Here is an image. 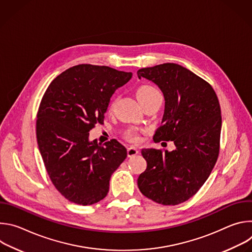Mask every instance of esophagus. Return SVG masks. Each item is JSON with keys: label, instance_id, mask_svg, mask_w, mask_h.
I'll use <instances>...</instances> for the list:
<instances>
[{"label": "esophagus", "instance_id": "obj_1", "mask_svg": "<svg viewBox=\"0 0 252 252\" xmlns=\"http://www.w3.org/2000/svg\"><path fill=\"white\" fill-rule=\"evenodd\" d=\"M138 154V150L134 147H130L127 149V157L128 158H132L134 156H136Z\"/></svg>", "mask_w": 252, "mask_h": 252}]
</instances>
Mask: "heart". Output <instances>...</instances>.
Listing matches in <instances>:
<instances>
[{
    "mask_svg": "<svg viewBox=\"0 0 252 252\" xmlns=\"http://www.w3.org/2000/svg\"><path fill=\"white\" fill-rule=\"evenodd\" d=\"M158 94V92L155 88H153V87H151V86H141V87H139V88L137 89V91H136V96H137V98H138V100H139L140 102H142V101H145V100H147V99L153 97V96H154L155 94ZM113 106H114V102L111 103V109H112ZM126 136H127V138L130 139V140H136V139H137V134H136L134 131H129V132H127Z\"/></svg>",
    "mask_w": 252,
    "mask_h": 252,
    "instance_id": "1",
    "label": "heart"
}]
</instances>
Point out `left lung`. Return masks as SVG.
<instances>
[{"instance_id":"left-lung-1","label":"left lung","mask_w":252,"mask_h":252,"mask_svg":"<svg viewBox=\"0 0 252 252\" xmlns=\"http://www.w3.org/2000/svg\"><path fill=\"white\" fill-rule=\"evenodd\" d=\"M137 76L156 84L163 94L164 113L155 141L172 140L175 146L171 152L141 150L148 165L137 186L158 203L179 204L198 191L218 160L220 101L207 82L177 63L140 68Z\"/></svg>"}]
</instances>
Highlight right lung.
Returning a JSON list of instances; mask_svg holds the SVG:
<instances>
[{"label": "right lung", "mask_w": 252, "mask_h": 252, "mask_svg": "<svg viewBox=\"0 0 252 252\" xmlns=\"http://www.w3.org/2000/svg\"><path fill=\"white\" fill-rule=\"evenodd\" d=\"M131 77L110 66L79 64L58 76L42 98L39 150L53 185L71 202L91 205L104 198L127 156L117 139L101 146L89 139V131L102 124L112 95Z\"/></svg>", "instance_id": "right-lung-1"}]
</instances>
